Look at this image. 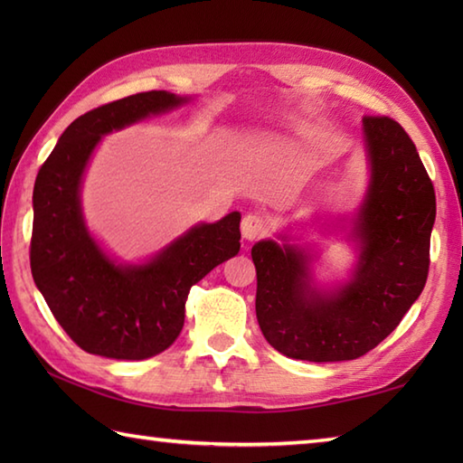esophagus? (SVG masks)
Wrapping results in <instances>:
<instances>
[{
  "label": "esophagus",
  "mask_w": 463,
  "mask_h": 463,
  "mask_svg": "<svg viewBox=\"0 0 463 463\" xmlns=\"http://www.w3.org/2000/svg\"><path fill=\"white\" fill-rule=\"evenodd\" d=\"M241 231H242V237L247 241H257L260 237L267 234V221H264V216L260 213H249L244 214V219L241 222Z\"/></svg>",
  "instance_id": "34e87169"
}]
</instances>
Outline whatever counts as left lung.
<instances>
[{
    "instance_id": "left-lung-1",
    "label": "left lung",
    "mask_w": 463,
    "mask_h": 463,
    "mask_svg": "<svg viewBox=\"0 0 463 463\" xmlns=\"http://www.w3.org/2000/svg\"><path fill=\"white\" fill-rule=\"evenodd\" d=\"M370 186L354 222L360 264L342 288L310 287L302 250L260 241L257 318L272 348L288 358L342 362L360 358L394 332L426 287L436 193L424 163L402 125L364 117Z\"/></svg>"
}]
</instances>
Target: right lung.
<instances>
[{
	"label": "right lung",
	"mask_w": 463,
	"mask_h": 463,
	"mask_svg": "<svg viewBox=\"0 0 463 463\" xmlns=\"http://www.w3.org/2000/svg\"><path fill=\"white\" fill-rule=\"evenodd\" d=\"M186 103L166 91L111 101L67 127L37 173L29 260L49 310L81 350L145 360L179 336L193 284L241 250V213L196 224L146 264L123 267L99 249L83 222L80 186L103 135Z\"/></svg>",
	"instance_id": "obj_1"
}]
</instances>
